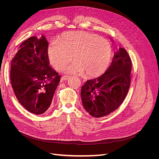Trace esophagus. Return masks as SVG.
<instances>
[{
  "instance_id": "34e87169",
  "label": "esophagus",
  "mask_w": 159,
  "mask_h": 159,
  "mask_svg": "<svg viewBox=\"0 0 159 159\" xmlns=\"http://www.w3.org/2000/svg\"><path fill=\"white\" fill-rule=\"evenodd\" d=\"M70 76L68 75H64V76H62L61 77V80H67L68 79H69Z\"/></svg>"
}]
</instances>
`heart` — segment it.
<instances>
[{
	"label": "heart",
	"mask_w": 159,
	"mask_h": 159,
	"mask_svg": "<svg viewBox=\"0 0 159 159\" xmlns=\"http://www.w3.org/2000/svg\"><path fill=\"white\" fill-rule=\"evenodd\" d=\"M50 63L58 71L64 70L71 60L74 64L68 70L70 73H83L96 76L109 64L111 50L109 42L99 36L85 32H68L61 34L57 42L49 45Z\"/></svg>",
	"instance_id": "1"
}]
</instances>
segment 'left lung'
Listing matches in <instances>:
<instances>
[{
	"mask_svg": "<svg viewBox=\"0 0 159 159\" xmlns=\"http://www.w3.org/2000/svg\"><path fill=\"white\" fill-rule=\"evenodd\" d=\"M131 60L120 47L105 73L81 87L84 107L91 116L102 117L116 110L125 98L131 83Z\"/></svg>",
	"mask_w": 159,
	"mask_h": 159,
	"instance_id": "8db88e82",
	"label": "left lung"
}]
</instances>
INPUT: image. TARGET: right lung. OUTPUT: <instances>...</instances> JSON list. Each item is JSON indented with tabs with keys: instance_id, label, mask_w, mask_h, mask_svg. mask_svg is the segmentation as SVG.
I'll list each match as a JSON object with an SVG mask.
<instances>
[{
	"instance_id": "add662e5",
	"label": "right lung",
	"mask_w": 159,
	"mask_h": 159,
	"mask_svg": "<svg viewBox=\"0 0 159 159\" xmlns=\"http://www.w3.org/2000/svg\"><path fill=\"white\" fill-rule=\"evenodd\" d=\"M46 38L24 41L12 59L11 82L19 102L28 111L40 115L51 105L60 75L50 66Z\"/></svg>"
}]
</instances>
